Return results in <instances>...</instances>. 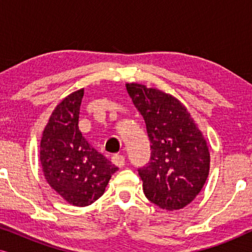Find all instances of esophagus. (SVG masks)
<instances>
[{
	"mask_svg": "<svg viewBox=\"0 0 252 252\" xmlns=\"http://www.w3.org/2000/svg\"><path fill=\"white\" fill-rule=\"evenodd\" d=\"M111 160H112V163L117 165L118 167H123L124 165H125V157H124L123 155H119V154L113 155V156L111 157Z\"/></svg>",
	"mask_w": 252,
	"mask_h": 252,
	"instance_id": "obj_1",
	"label": "esophagus"
}]
</instances>
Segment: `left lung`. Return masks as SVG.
<instances>
[{
	"label": "left lung",
	"mask_w": 252,
	"mask_h": 252,
	"mask_svg": "<svg viewBox=\"0 0 252 252\" xmlns=\"http://www.w3.org/2000/svg\"><path fill=\"white\" fill-rule=\"evenodd\" d=\"M128 95L142 115L151 156L139 168L146 197L160 209L187 206L199 194L210 171L206 140L182 103L157 88L126 84Z\"/></svg>",
	"instance_id": "8db88e82"
}]
</instances>
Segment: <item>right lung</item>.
Listing matches in <instances>:
<instances>
[{
  "label": "right lung",
  "mask_w": 252,
  "mask_h": 252,
  "mask_svg": "<svg viewBox=\"0 0 252 252\" xmlns=\"http://www.w3.org/2000/svg\"><path fill=\"white\" fill-rule=\"evenodd\" d=\"M84 88L67 95L51 113L40 143L44 178L65 201L87 206L104 194L111 175L118 171L94 149L79 130Z\"/></svg>",
  "instance_id": "obj_1"
}]
</instances>
